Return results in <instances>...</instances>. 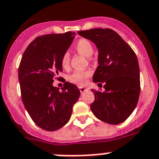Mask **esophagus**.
<instances>
[{
	"mask_svg": "<svg viewBox=\"0 0 159 159\" xmlns=\"http://www.w3.org/2000/svg\"><path fill=\"white\" fill-rule=\"evenodd\" d=\"M79 89H80V92H81V93H84V92H85V91H86V90H88V88H85V87H82V86H81V87H79Z\"/></svg>",
	"mask_w": 159,
	"mask_h": 159,
	"instance_id": "esophagus-1",
	"label": "esophagus"
}]
</instances>
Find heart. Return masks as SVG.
Segmentation results:
<instances>
[{"mask_svg": "<svg viewBox=\"0 0 159 159\" xmlns=\"http://www.w3.org/2000/svg\"><path fill=\"white\" fill-rule=\"evenodd\" d=\"M76 50L78 51V53H81L84 56L89 57L93 53V45L91 44L90 41L87 39H80L76 42L75 45ZM70 63V54L69 53H65L61 57V64L62 67L66 68L69 66ZM90 71L85 70V71H75L74 74L69 77V80L71 82L75 84H78L79 85H83L87 82L88 78L90 76Z\"/></svg>", "mask_w": 159, "mask_h": 159, "instance_id": "heart-1", "label": "heart"}]
</instances>
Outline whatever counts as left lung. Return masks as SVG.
Instances as JSON below:
<instances>
[{
  "mask_svg": "<svg viewBox=\"0 0 159 159\" xmlns=\"http://www.w3.org/2000/svg\"><path fill=\"white\" fill-rule=\"evenodd\" d=\"M78 34L94 43L98 51V66L93 81L98 85L104 83L105 91L93 89L95 100L90 105L92 112L106 123L118 125L123 122L134 110L140 94L137 56L112 30L92 29Z\"/></svg>",
  "mask_w": 159,
  "mask_h": 159,
  "instance_id": "left-lung-1",
  "label": "left lung"
}]
</instances>
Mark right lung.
<instances>
[{"label":"right lung","instance_id":"add662e5","mask_svg":"<svg viewBox=\"0 0 159 159\" xmlns=\"http://www.w3.org/2000/svg\"><path fill=\"white\" fill-rule=\"evenodd\" d=\"M75 34L66 32L38 37L21 57L18 79L23 104L36 125L45 130L55 131L64 126L81 94L79 89L68 81L61 91L53 85L54 77L62 72L61 59Z\"/></svg>","mask_w":159,"mask_h":159}]
</instances>
